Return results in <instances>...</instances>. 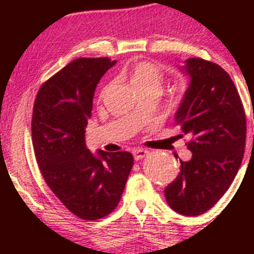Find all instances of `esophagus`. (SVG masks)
Segmentation results:
<instances>
[{"mask_svg":"<svg viewBox=\"0 0 254 254\" xmlns=\"http://www.w3.org/2000/svg\"><path fill=\"white\" fill-rule=\"evenodd\" d=\"M148 153H149V151L145 150V149H141V148H136V149L132 150V155H133V157H135L136 161L137 160L143 159V157L148 155Z\"/></svg>","mask_w":254,"mask_h":254,"instance_id":"esophagus-1","label":"esophagus"}]
</instances>
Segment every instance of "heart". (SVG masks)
I'll use <instances>...</instances> for the list:
<instances>
[{
	"label": "heart",
	"mask_w": 254,
	"mask_h": 254,
	"mask_svg": "<svg viewBox=\"0 0 254 254\" xmlns=\"http://www.w3.org/2000/svg\"><path fill=\"white\" fill-rule=\"evenodd\" d=\"M130 81L135 89L145 87H161L165 72L161 66L151 62L136 63L130 70Z\"/></svg>",
	"instance_id": "heart-1"
}]
</instances>
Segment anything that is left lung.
Returning <instances> with one entry per match:
<instances>
[{
	"label": "left lung",
	"instance_id": "1",
	"mask_svg": "<svg viewBox=\"0 0 254 254\" xmlns=\"http://www.w3.org/2000/svg\"><path fill=\"white\" fill-rule=\"evenodd\" d=\"M183 70L190 86L176 124L192 137L186 143L192 157L180 160L179 176L165 196L178 214L198 216L221 199L237 176L246 144V115L237 87L218 64L189 58Z\"/></svg>",
	"mask_w": 254,
	"mask_h": 254
}]
</instances>
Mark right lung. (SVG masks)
<instances>
[{
  "mask_svg": "<svg viewBox=\"0 0 254 254\" xmlns=\"http://www.w3.org/2000/svg\"><path fill=\"white\" fill-rule=\"evenodd\" d=\"M116 61L76 58L42 84L34 101L32 141L40 173L68 210L94 221L118 205L133 166L129 151L95 156L84 131L95 87Z\"/></svg>",
  "mask_w": 254,
  "mask_h": 254,
  "instance_id": "add662e5",
  "label": "right lung"
}]
</instances>
